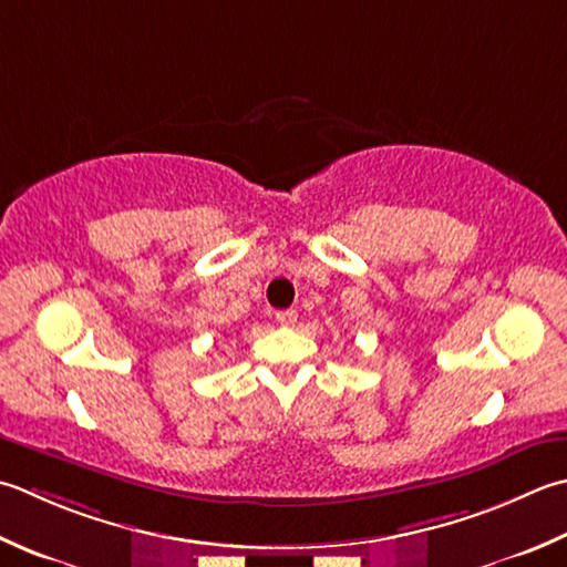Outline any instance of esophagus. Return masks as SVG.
I'll return each mask as SVG.
<instances>
[{
  "label": "esophagus",
  "instance_id": "obj_1",
  "mask_svg": "<svg viewBox=\"0 0 567 567\" xmlns=\"http://www.w3.org/2000/svg\"><path fill=\"white\" fill-rule=\"evenodd\" d=\"M275 319H277V324H282V327H292L295 321H297V312H295V309H282V312H277V315H275Z\"/></svg>",
  "mask_w": 567,
  "mask_h": 567
}]
</instances>
